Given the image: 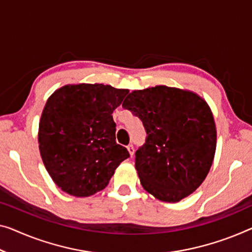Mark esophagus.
I'll list each match as a JSON object with an SVG mask.
<instances>
[{"instance_id":"34e87169","label":"esophagus","mask_w":252,"mask_h":252,"mask_svg":"<svg viewBox=\"0 0 252 252\" xmlns=\"http://www.w3.org/2000/svg\"><path fill=\"white\" fill-rule=\"evenodd\" d=\"M127 150H129V154H130V156L132 157L133 155H134V147H133V145H129L127 146Z\"/></svg>"}]
</instances>
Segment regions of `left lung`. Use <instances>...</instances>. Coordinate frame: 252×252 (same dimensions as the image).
Masks as SVG:
<instances>
[{"label":"left lung","mask_w":252,"mask_h":252,"mask_svg":"<svg viewBox=\"0 0 252 252\" xmlns=\"http://www.w3.org/2000/svg\"><path fill=\"white\" fill-rule=\"evenodd\" d=\"M122 107L141 120L147 133L136 152V170L146 191L178 202L206 179L216 149L209 106L196 94L156 86L134 90Z\"/></svg>","instance_id":"left-lung-1"}]
</instances>
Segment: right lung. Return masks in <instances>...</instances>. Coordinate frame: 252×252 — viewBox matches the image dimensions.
Wrapping results in <instances>:
<instances>
[{
  "mask_svg": "<svg viewBox=\"0 0 252 252\" xmlns=\"http://www.w3.org/2000/svg\"><path fill=\"white\" fill-rule=\"evenodd\" d=\"M129 90L102 84L64 86L47 99L38 142L45 167L56 186L88 197L108 185L120 163L130 157L116 144L112 113Z\"/></svg>",
  "mask_w": 252,
  "mask_h": 252,
  "instance_id": "right-lung-1",
  "label": "right lung"
}]
</instances>
